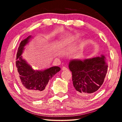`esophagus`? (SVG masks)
<instances>
[{"label":"esophagus","instance_id":"1","mask_svg":"<svg viewBox=\"0 0 122 122\" xmlns=\"http://www.w3.org/2000/svg\"><path fill=\"white\" fill-rule=\"evenodd\" d=\"M62 70L63 71H68V69L65 67H63L62 68Z\"/></svg>","mask_w":122,"mask_h":122}]
</instances>
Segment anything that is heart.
Listing matches in <instances>:
<instances>
[{"label": "heart", "instance_id": "obj_1", "mask_svg": "<svg viewBox=\"0 0 122 122\" xmlns=\"http://www.w3.org/2000/svg\"><path fill=\"white\" fill-rule=\"evenodd\" d=\"M84 45V43H82V44L81 45V46H83Z\"/></svg>", "mask_w": 122, "mask_h": 122}]
</instances>
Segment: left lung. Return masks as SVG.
<instances>
[{
    "instance_id": "1",
    "label": "left lung",
    "mask_w": 122,
    "mask_h": 122,
    "mask_svg": "<svg viewBox=\"0 0 122 122\" xmlns=\"http://www.w3.org/2000/svg\"><path fill=\"white\" fill-rule=\"evenodd\" d=\"M69 68L72 73L74 87L80 96L95 93L102 85L107 73L106 57H100L70 61Z\"/></svg>"
}]
</instances>
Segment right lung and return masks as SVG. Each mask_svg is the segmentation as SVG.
Masks as SVG:
<instances>
[{
  "mask_svg": "<svg viewBox=\"0 0 122 122\" xmlns=\"http://www.w3.org/2000/svg\"><path fill=\"white\" fill-rule=\"evenodd\" d=\"M32 36L21 41L18 47L15 61L18 84L25 94L33 100H40L46 95L47 85L49 80L60 71L57 66L51 67L44 71L34 70L21 56L25 46Z\"/></svg>",
  "mask_w": 122,
  "mask_h": 122,
  "instance_id": "1",
  "label": "right lung"
}]
</instances>
